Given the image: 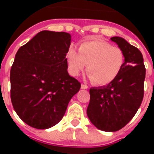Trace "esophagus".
I'll return each mask as SVG.
<instances>
[{
    "label": "esophagus",
    "instance_id": "34e87169",
    "mask_svg": "<svg viewBox=\"0 0 154 154\" xmlns=\"http://www.w3.org/2000/svg\"><path fill=\"white\" fill-rule=\"evenodd\" d=\"M88 88H89V86H88L87 85H85V84H82V89H88Z\"/></svg>",
    "mask_w": 154,
    "mask_h": 154
}]
</instances>
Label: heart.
Masks as SVG:
<instances>
[{
    "instance_id": "heart-1",
    "label": "heart",
    "mask_w": 154,
    "mask_h": 154,
    "mask_svg": "<svg viewBox=\"0 0 154 154\" xmlns=\"http://www.w3.org/2000/svg\"><path fill=\"white\" fill-rule=\"evenodd\" d=\"M69 71L77 76L86 65L87 73L94 83L107 85L119 74L124 64L122 49L104 41L82 42L79 52L70 47L66 56Z\"/></svg>"
}]
</instances>
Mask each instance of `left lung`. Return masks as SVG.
Masks as SVG:
<instances>
[{
	"label": "left lung",
	"instance_id": "left-lung-1",
	"mask_svg": "<svg viewBox=\"0 0 154 154\" xmlns=\"http://www.w3.org/2000/svg\"><path fill=\"white\" fill-rule=\"evenodd\" d=\"M125 57L119 74L103 87L89 89L87 115L97 129L115 132L125 127L136 114L144 97L146 67L137 48L122 37L111 38Z\"/></svg>",
	"mask_w": 154,
	"mask_h": 154
}]
</instances>
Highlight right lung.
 Instances as JSON below:
<instances>
[{"instance_id":"1","label":"right lung","mask_w":154,"mask_h":154,"mask_svg":"<svg viewBox=\"0 0 154 154\" xmlns=\"http://www.w3.org/2000/svg\"><path fill=\"white\" fill-rule=\"evenodd\" d=\"M71 36L44 30L18 49L10 70L13 109L32 128L49 129L62 119L81 83L68 73Z\"/></svg>"}]
</instances>
